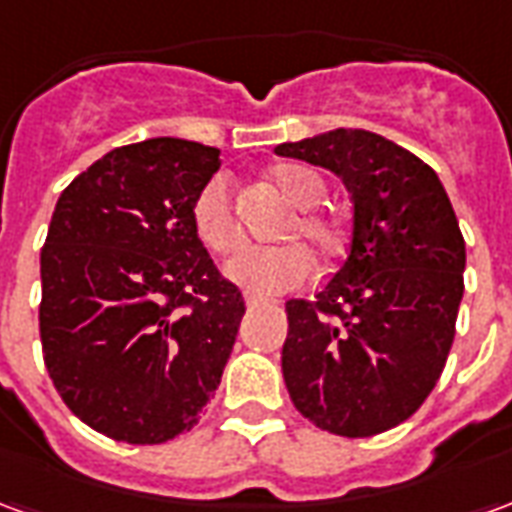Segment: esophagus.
Masks as SVG:
<instances>
[{
  "label": "esophagus",
  "mask_w": 512,
  "mask_h": 512,
  "mask_svg": "<svg viewBox=\"0 0 512 512\" xmlns=\"http://www.w3.org/2000/svg\"><path fill=\"white\" fill-rule=\"evenodd\" d=\"M244 301H246V307H260V304H271V301L263 299V296H252V293H249Z\"/></svg>",
  "instance_id": "34e87169"
}]
</instances>
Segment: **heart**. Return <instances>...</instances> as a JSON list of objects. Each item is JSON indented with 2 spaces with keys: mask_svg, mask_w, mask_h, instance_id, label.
Masks as SVG:
<instances>
[{
  "mask_svg": "<svg viewBox=\"0 0 512 512\" xmlns=\"http://www.w3.org/2000/svg\"><path fill=\"white\" fill-rule=\"evenodd\" d=\"M271 180L279 194L299 211L282 227V238H304L321 260H329L340 252L343 233L340 224L329 213L315 211L323 197V180L318 172L301 164H282L271 172ZM191 227L202 244L216 255H227L241 244V227L235 219L233 189L230 180L216 175L191 202ZM312 257L301 244L257 246L244 249L224 266V277L252 296H274L282 290L299 288L310 277Z\"/></svg>",
  "mask_w": 512,
  "mask_h": 512,
  "instance_id": "b5f03b06",
  "label": "heart"
}]
</instances>
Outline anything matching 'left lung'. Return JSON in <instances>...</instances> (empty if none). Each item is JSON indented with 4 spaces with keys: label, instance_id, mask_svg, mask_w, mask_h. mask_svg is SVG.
I'll list each match as a JSON object with an SVG mask.
<instances>
[{
    "label": "left lung",
    "instance_id": "left-lung-1",
    "mask_svg": "<svg viewBox=\"0 0 512 512\" xmlns=\"http://www.w3.org/2000/svg\"><path fill=\"white\" fill-rule=\"evenodd\" d=\"M274 153L332 169L354 202L343 268L315 301L285 304L290 400L337 436L384 433L425 403L455 340L466 244L450 197L422 158L362 128Z\"/></svg>",
    "mask_w": 512,
    "mask_h": 512
}]
</instances>
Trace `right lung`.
I'll use <instances>...</instances> for the list:
<instances>
[{"label":"right lung","instance_id":"1","mask_svg":"<svg viewBox=\"0 0 512 512\" xmlns=\"http://www.w3.org/2000/svg\"><path fill=\"white\" fill-rule=\"evenodd\" d=\"M216 147L158 136L115 147L62 191L40 249V343L76 417L109 439L191 430L244 318L191 227Z\"/></svg>","mask_w":512,"mask_h":512}]
</instances>
